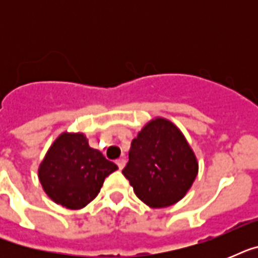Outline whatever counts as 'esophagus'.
I'll use <instances>...</instances> for the list:
<instances>
[{
  "instance_id": "34e87169",
  "label": "esophagus",
  "mask_w": 258,
  "mask_h": 258,
  "mask_svg": "<svg viewBox=\"0 0 258 258\" xmlns=\"http://www.w3.org/2000/svg\"><path fill=\"white\" fill-rule=\"evenodd\" d=\"M116 165H117V167H119V169H123V167H124L125 166V159L124 158H119V159H117L116 161Z\"/></svg>"
}]
</instances>
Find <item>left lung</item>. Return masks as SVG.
I'll use <instances>...</instances> for the list:
<instances>
[{
    "label": "left lung",
    "instance_id": "left-lung-1",
    "mask_svg": "<svg viewBox=\"0 0 258 258\" xmlns=\"http://www.w3.org/2000/svg\"><path fill=\"white\" fill-rule=\"evenodd\" d=\"M198 172L194 153L171 121H150L131 143L123 175L139 200L167 208L182 200Z\"/></svg>",
    "mask_w": 258,
    "mask_h": 258
}]
</instances>
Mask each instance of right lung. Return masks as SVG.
<instances>
[{"label":"right lung","instance_id":"add662e5","mask_svg":"<svg viewBox=\"0 0 258 258\" xmlns=\"http://www.w3.org/2000/svg\"><path fill=\"white\" fill-rule=\"evenodd\" d=\"M117 166L91 149L83 134H62L38 169V178L49 198L68 209H82L100 191Z\"/></svg>","mask_w":258,"mask_h":258}]
</instances>
